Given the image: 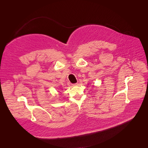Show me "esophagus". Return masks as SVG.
Masks as SVG:
<instances>
[{"label":"esophagus","instance_id":"1","mask_svg":"<svg viewBox=\"0 0 148 148\" xmlns=\"http://www.w3.org/2000/svg\"><path fill=\"white\" fill-rule=\"evenodd\" d=\"M72 85H73V86H77V85H78V83H76L73 84Z\"/></svg>","mask_w":148,"mask_h":148}]
</instances>
